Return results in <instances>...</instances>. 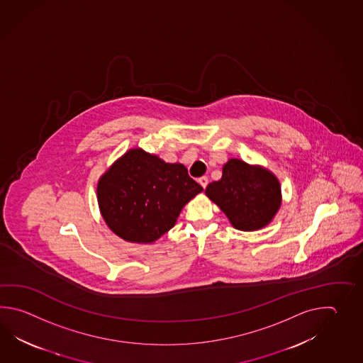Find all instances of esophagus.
<instances>
[{
  "label": "esophagus",
  "instance_id": "esophagus-1",
  "mask_svg": "<svg viewBox=\"0 0 363 363\" xmlns=\"http://www.w3.org/2000/svg\"><path fill=\"white\" fill-rule=\"evenodd\" d=\"M199 183L202 185V188H206V185H208V177H201V178L199 179Z\"/></svg>",
  "mask_w": 363,
  "mask_h": 363
}]
</instances>
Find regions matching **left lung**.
<instances>
[{
  "label": "left lung",
  "instance_id": "left-lung-1",
  "mask_svg": "<svg viewBox=\"0 0 363 363\" xmlns=\"http://www.w3.org/2000/svg\"><path fill=\"white\" fill-rule=\"evenodd\" d=\"M205 193L241 231L262 228L280 208L278 179L270 171L240 160L225 163L222 179L210 183Z\"/></svg>",
  "mask_w": 363,
  "mask_h": 363
}]
</instances>
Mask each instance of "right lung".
I'll return each mask as SVG.
<instances>
[{"label":"right lung","instance_id":"add662e5","mask_svg":"<svg viewBox=\"0 0 363 363\" xmlns=\"http://www.w3.org/2000/svg\"><path fill=\"white\" fill-rule=\"evenodd\" d=\"M203 188L180 163L132 149L100 179L97 199L110 230L131 242H153L170 231L185 203Z\"/></svg>","mask_w":363,"mask_h":363}]
</instances>
